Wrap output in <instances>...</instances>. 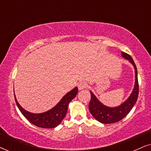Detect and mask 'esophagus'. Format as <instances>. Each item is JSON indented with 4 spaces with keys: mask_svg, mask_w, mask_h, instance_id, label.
Returning <instances> with one entry per match:
<instances>
[{
    "mask_svg": "<svg viewBox=\"0 0 151 151\" xmlns=\"http://www.w3.org/2000/svg\"><path fill=\"white\" fill-rule=\"evenodd\" d=\"M78 87L79 90H82L86 87V83H84V82H80V83L78 84Z\"/></svg>",
    "mask_w": 151,
    "mask_h": 151,
    "instance_id": "34e87169",
    "label": "esophagus"
}]
</instances>
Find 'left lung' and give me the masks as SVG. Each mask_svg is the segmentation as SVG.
<instances>
[{"label":"left lung","mask_w":151,"mask_h":151,"mask_svg":"<svg viewBox=\"0 0 151 151\" xmlns=\"http://www.w3.org/2000/svg\"><path fill=\"white\" fill-rule=\"evenodd\" d=\"M122 56L133 66L135 69V84L131 95L120 105L110 107L102 104L92 91L91 93V101L88 105L90 113L96 120L102 124H113L120 121L127 115L135 104L139 93V85L137 80V67L133 60L129 54L122 51Z\"/></svg>","instance_id":"1"}]
</instances>
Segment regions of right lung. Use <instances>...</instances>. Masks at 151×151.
<instances>
[{"label": "right lung", "instance_id": "1", "mask_svg": "<svg viewBox=\"0 0 151 151\" xmlns=\"http://www.w3.org/2000/svg\"><path fill=\"white\" fill-rule=\"evenodd\" d=\"M78 91V87L73 88L65 95L60 100V102L52 109L40 113H33L26 111L18 103L15 93H14V98L18 108L28 121L36 127L44 128V129H53L58 127L65 118L67 113L69 103L76 96Z\"/></svg>", "mask_w": 151, "mask_h": 151}]
</instances>
